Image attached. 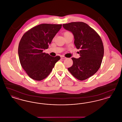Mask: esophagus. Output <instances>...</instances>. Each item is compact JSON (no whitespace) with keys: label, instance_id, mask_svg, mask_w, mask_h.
I'll list each match as a JSON object with an SVG mask.
<instances>
[{"label":"esophagus","instance_id":"1","mask_svg":"<svg viewBox=\"0 0 122 122\" xmlns=\"http://www.w3.org/2000/svg\"><path fill=\"white\" fill-rule=\"evenodd\" d=\"M61 58H62V59H66V57H65L64 56H61Z\"/></svg>","mask_w":122,"mask_h":122}]
</instances>
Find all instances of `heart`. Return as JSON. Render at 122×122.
I'll use <instances>...</instances> for the list:
<instances>
[{"label":"heart","mask_w":122,"mask_h":122,"mask_svg":"<svg viewBox=\"0 0 122 122\" xmlns=\"http://www.w3.org/2000/svg\"><path fill=\"white\" fill-rule=\"evenodd\" d=\"M70 32H64V35H66V34H68V33H70Z\"/></svg>","instance_id":"1"}]
</instances>
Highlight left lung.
Here are the masks:
<instances>
[{"mask_svg": "<svg viewBox=\"0 0 122 122\" xmlns=\"http://www.w3.org/2000/svg\"><path fill=\"white\" fill-rule=\"evenodd\" d=\"M63 26L72 33L76 47L81 49L80 57L72 58L73 64L68 70L78 80H85L101 66L104 55L102 41L97 32L85 23L74 22L63 24Z\"/></svg>", "mask_w": 122, "mask_h": 122, "instance_id": "1", "label": "left lung"}]
</instances>
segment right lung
I'll use <instances>...</instances> for the list:
<instances>
[{
	"instance_id": "obj_1",
	"label": "right lung",
	"mask_w": 122,
	"mask_h": 122,
	"mask_svg": "<svg viewBox=\"0 0 122 122\" xmlns=\"http://www.w3.org/2000/svg\"><path fill=\"white\" fill-rule=\"evenodd\" d=\"M62 25L42 24L29 30L22 36L18 46L20 63L30 78L40 81L46 78L60 59L43 51L48 48Z\"/></svg>"
}]
</instances>
